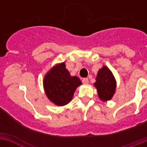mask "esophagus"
<instances>
[{"mask_svg": "<svg viewBox=\"0 0 147 147\" xmlns=\"http://www.w3.org/2000/svg\"><path fill=\"white\" fill-rule=\"evenodd\" d=\"M82 83L83 84H85V85H87L88 84V79L87 78H82Z\"/></svg>", "mask_w": 147, "mask_h": 147, "instance_id": "esophagus-1", "label": "esophagus"}]
</instances>
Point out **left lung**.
I'll list each match as a JSON object with an SVG mask.
<instances>
[{
  "label": "left lung",
  "instance_id": "left-lung-1",
  "mask_svg": "<svg viewBox=\"0 0 147 147\" xmlns=\"http://www.w3.org/2000/svg\"><path fill=\"white\" fill-rule=\"evenodd\" d=\"M94 85L100 100L106 101L111 99L115 92L116 80L107 67L103 66L99 69Z\"/></svg>",
  "mask_w": 147,
  "mask_h": 147
}]
</instances>
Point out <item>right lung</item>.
Returning a JSON list of instances; mask_svg holds the SVG:
<instances>
[{"mask_svg": "<svg viewBox=\"0 0 147 147\" xmlns=\"http://www.w3.org/2000/svg\"><path fill=\"white\" fill-rule=\"evenodd\" d=\"M82 82L77 76H71L65 62L53 67L43 79L47 96L55 105L63 106L71 101L74 92Z\"/></svg>", "mask_w": 147, "mask_h": 147, "instance_id": "add662e5", "label": "right lung"}]
</instances>
